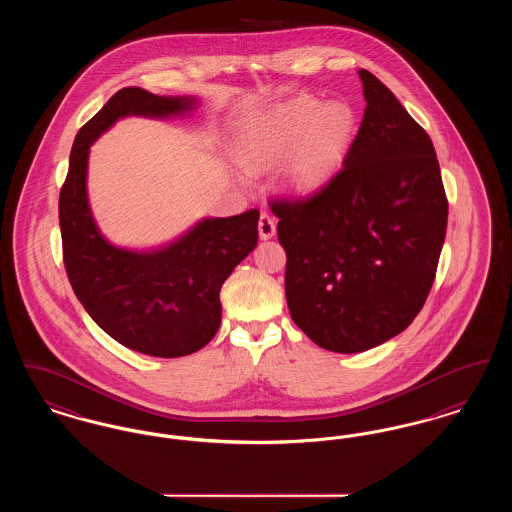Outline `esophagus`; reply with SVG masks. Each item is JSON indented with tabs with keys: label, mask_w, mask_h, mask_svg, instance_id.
I'll return each instance as SVG.
<instances>
[{
	"label": "esophagus",
	"mask_w": 512,
	"mask_h": 512,
	"mask_svg": "<svg viewBox=\"0 0 512 512\" xmlns=\"http://www.w3.org/2000/svg\"><path fill=\"white\" fill-rule=\"evenodd\" d=\"M274 234H276V222L268 213H261V217H259V236H261V240H270Z\"/></svg>",
	"instance_id": "esophagus-1"
}]
</instances>
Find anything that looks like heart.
Masks as SVG:
<instances>
[{
  "label": "heart",
  "instance_id": "b5f03b06",
  "mask_svg": "<svg viewBox=\"0 0 512 512\" xmlns=\"http://www.w3.org/2000/svg\"><path fill=\"white\" fill-rule=\"evenodd\" d=\"M355 115L343 101L320 103L295 96L253 122L236 147L247 171H263L288 159L284 184L297 194L320 188L338 167L351 144Z\"/></svg>",
  "mask_w": 512,
  "mask_h": 512
}]
</instances>
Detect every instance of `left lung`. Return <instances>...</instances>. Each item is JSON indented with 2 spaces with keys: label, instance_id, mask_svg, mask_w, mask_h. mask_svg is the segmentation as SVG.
I'll return each instance as SVG.
<instances>
[{
  "label": "left lung",
  "instance_id": "1",
  "mask_svg": "<svg viewBox=\"0 0 512 512\" xmlns=\"http://www.w3.org/2000/svg\"><path fill=\"white\" fill-rule=\"evenodd\" d=\"M359 76L365 117L341 171L315 194L270 201L293 322L336 353L372 349L413 322L447 230L430 136L374 74Z\"/></svg>",
  "mask_w": 512,
  "mask_h": 512
}]
</instances>
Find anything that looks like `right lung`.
I'll list each match as a JSON object with an SVG mask.
<instances>
[{
	"mask_svg": "<svg viewBox=\"0 0 512 512\" xmlns=\"http://www.w3.org/2000/svg\"><path fill=\"white\" fill-rule=\"evenodd\" d=\"M194 107V98L122 88L78 130L59 194L63 263L78 301L113 340L151 357H184L215 338L220 288L255 249L259 211L203 219L157 251L115 247L99 234L88 205V153L121 117H171Z\"/></svg>",
	"mask_w": 512,
	"mask_h": 512,
	"instance_id": "obj_1",
	"label": "right lung"
}]
</instances>
